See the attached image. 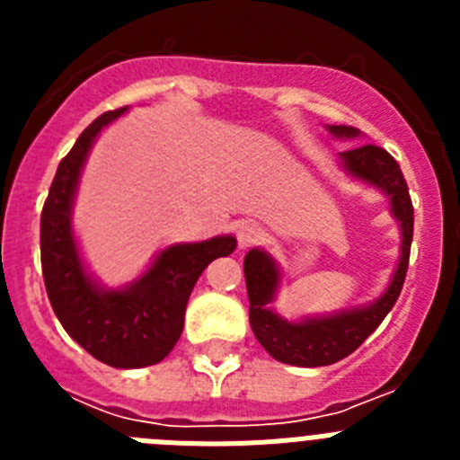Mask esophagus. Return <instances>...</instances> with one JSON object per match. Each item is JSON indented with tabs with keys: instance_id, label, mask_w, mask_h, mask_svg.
<instances>
[{
	"instance_id": "esophagus-1",
	"label": "esophagus",
	"mask_w": 460,
	"mask_h": 460,
	"mask_svg": "<svg viewBox=\"0 0 460 460\" xmlns=\"http://www.w3.org/2000/svg\"><path fill=\"white\" fill-rule=\"evenodd\" d=\"M260 239H262V230H260V226H255V223H242V226L237 227L239 249H249V246L258 243Z\"/></svg>"
}]
</instances>
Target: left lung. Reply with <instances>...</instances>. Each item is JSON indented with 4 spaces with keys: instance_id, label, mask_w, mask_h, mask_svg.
Returning a JSON list of instances; mask_svg holds the SVG:
<instances>
[{
    "instance_id": "obj_1",
    "label": "left lung",
    "mask_w": 460,
    "mask_h": 460,
    "mask_svg": "<svg viewBox=\"0 0 460 460\" xmlns=\"http://www.w3.org/2000/svg\"><path fill=\"white\" fill-rule=\"evenodd\" d=\"M327 131L339 140L361 137V131L352 126L329 124ZM339 168L350 180L373 186L387 198L389 211L401 230V255L389 279V286L371 304L343 308L327 315H304L299 320H288L271 308L279 295L280 280H283L279 262L260 246L246 253L243 276H246V290H249L251 329L260 345L276 361H283L290 367H329L352 355L392 311L403 288L405 271H408L414 209L410 202L408 184L396 161L376 145H357L355 149L339 152Z\"/></svg>"
}]
</instances>
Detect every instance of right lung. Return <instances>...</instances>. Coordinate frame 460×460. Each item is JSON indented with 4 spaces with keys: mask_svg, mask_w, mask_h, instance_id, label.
Returning <instances> with one entry per match:
<instances>
[{
    "mask_svg": "<svg viewBox=\"0 0 460 460\" xmlns=\"http://www.w3.org/2000/svg\"><path fill=\"white\" fill-rule=\"evenodd\" d=\"M128 108L105 112L80 133L62 158L40 214V265L48 299L66 334L112 368H142L164 361L180 341L195 280L211 260L237 249L233 234L172 243L121 288L103 286L84 265L73 233L80 174L105 126Z\"/></svg>",
    "mask_w": 460,
    "mask_h": 460,
    "instance_id": "obj_1",
    "label": "right lung"
}]
</instances>
